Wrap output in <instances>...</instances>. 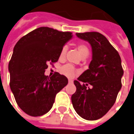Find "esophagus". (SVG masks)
<instances>
[{
  "label": "esophagus",
  "instance_id": "1",
  "mask_svg": "<svg viewBox=\"0 0 134 134\" xmlns=\"http://www.w3.org/2000/svg\"><path fill=\"white\" fill-rule=\"evenodd\" d=\"M68 82H69V83H73V81L71 79H69L68 80Z\"/></svg>",
  "mask_w": 134,
  "mask_h": 134
}]
</instances>
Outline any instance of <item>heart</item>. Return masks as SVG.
<instances>
[{"label":"heart","instance_id":"heart-1","mask_svg":"<svg viewBox=\"0 0 134 134\" xmlns=\"http://www.w3.org/2000/svg\"><path fill=\"white\" fill-rule=\"evenodd\" d=\"M77 49L82 58L83 57H87L89 55V48L87 46V45L83 44V43L78 44ZM67 47L63 46V48L61 49L60 53V58L63 59L65 58L66 53H67ZM60 71L63 75L68 76V77H71V76H73L74 73H75V69L72 65L67 64V65H64V66L61 67Z\"/></svg>","mask_w":134,"mask_h":134}]
</instances>
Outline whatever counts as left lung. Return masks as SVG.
<instances>
[{
  "instance_id": "left-lung-1",
  "label": "left lung",
  "mask_w": 134,
  "mask_h": 134,
  "mask_svg": "<svg viewBox=\"0 0 134 134\" xmlns=\"http://www.w3.org/2000/svg\"><path fill=\"white\" fill-rule=\"evenodd\" d=\"M76 35L90 44L92 60L89 69L74 81L76 91L71 96V102L81 118L96 120L114 105L122 88L124 71L118 52L104 35L97 32H77ZM88 84L92 88L87 87Z\"/></svg>"
}]
</instances>
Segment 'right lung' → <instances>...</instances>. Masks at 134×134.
<instances>
[{
	"mask_svg": "<svg viewBox=\"0 0 134 134\" xmlns=\"http://www.w3.org/2000/svg\"><path fill=\"white\" fill-rule=\"evenodd\" d=\"M72 32L40 27L22 37L16 44L9 63V86L16 102L26 114L37 117L52 108L57 93L68 83L55 72L44 75L48 64L58 62L61 49Z\"/></svg>",
	"mask_w": 134,
	"mask_h": 134,
	"instance_id": "right-lung-1",
	"label": "right lung"
}]
</instances>
